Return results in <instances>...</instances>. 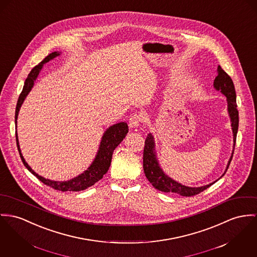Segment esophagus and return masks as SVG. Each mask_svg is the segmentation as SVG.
Wrapping results in <instances>:
<instances>
[{"instance_id":"1","label":"esophagus","mask_w":257,"mask_h":257,"mask_svg":"<svg viewBox=\"0 0 257 257\" xmlns=\"http://www.w3.org/2000/svg\"><path fill=\"white\" fill-rule=\"evenodd\" d=\"M143 123V116L141 114H134L129 119V126L131 128H138Z\"/></svg>"}]
</instances>
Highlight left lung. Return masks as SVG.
I'll return each instance as SVG.
<instances>
[{"mask_svg": "<svg viewBox=\"0 0 257 257\" xmlns=\"http://www.w3.org/2000/svg\"><path fill=\"white\" fill-rule=\"evenodd\" d=\"M213 87L216 91H220L226 98L228 103V114L231 120V126L233 131V152L231 155V158L228 161L227 167L222 174L223 177L226 173V171L229 168V165L231 163V160L233 158V154L235 150L236 145V139H237V128H238V111L237 108V102H236V91L235 86L233 83V80L231 77L221 68L220 65H218L217 76L215 77L213 82ZM143 166H144V172L147 179L149 180L152 185L161 192L164 193H173L178 194L183 197H192L195 195H198L202 191L209 188L211 185H213L216 181L205 185L201 187H188L185 185H182L174 179L169 177L161 168L159 161H158L157 152H156V143L153 134H149L145 141V148H144V157H143Z\"/></svg>", "mask_w": 257, "mask_h": 257, "instance_id": "8db88e82", "label": "left lung"}]
</instances>
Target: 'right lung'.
I'll use <instances>...</instances> for the list:
<instances>
[{
    "label": "right lung",
    "instance_id": "obj_1",
    "mask_svg": "<svg viewBox=\"0 0 257 257\" xmlns=\"http://www.w3.org/2000/svg\"><path fill=\"white\" fill-rule=\"evenodd\" d=\"M59 55H60L59 52H54V53L50 54L49 56H47L45 59H43L38 65H36L28 74V77L24 82V86H23L22 92L20 95L17 108H16V117H15L16 118V126L18 124V116H19L20 107H21L24 99H26L27 95L29 94V92L32 90V88L34 86V82L37 79L40 71L43 68V65L45 63L49 62L50 60L59 57ZM127 133H128V125L126 122H119V123H116V124L108 127L104 131V133L101 137L98 153L94 158L93 162L91 163V165L87 168V170H85L78 176L72 178L70 180H67V181H54V180L46 179L43 176H40L39 174H37L28 165V163L25 161V159L21 154L19 136H18L17 131H16V137H17V145H18V149L20 152V158H21L24 166L34 176L38 178L42 183H44L45 185H47L55 190L61 191V192H79V191L86 190L89 187L93 186L95 183H97L99 180L103 177V175L107 172V170L110 166L113 151L123 141V139L126 137Z\"/></svg>",
    "mask_w": 257,
    "mask_h": 257
}]
</instances>
